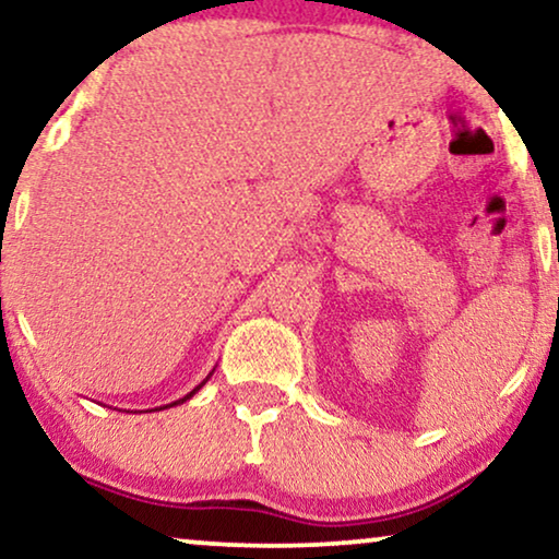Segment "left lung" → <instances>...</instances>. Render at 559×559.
<instances>
[{
  "instance_id": "8db88e82",
  "label": "left lung",
  "mask_w": 559,
  "mask_h": 559,
  "mask_svg": "<svg viewBox=\"0 0 559 559\" xmlns=\"http://www.w3.org/2000/svg\"><path fill=\"white\" fill-rule=\"evenodd\" d=\"M557 260H559V252H557Z\"/></svg>"
}]
</instances>
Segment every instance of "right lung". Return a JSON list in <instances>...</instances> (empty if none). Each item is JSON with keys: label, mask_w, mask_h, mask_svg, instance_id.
I'll return each mask as SVG.
<instances>
[{"label": "right lung", "mask_w": 559, "mask_h": 559, "mask_svg": "<svg viewBox=\"0 0 559 559\" xmlns=\"http://www.w3.org/2000/svg\"><path fill=\"white\" fill-rule=\"evenodd\" d=\"M210 376H212V373H210ZM206 381H210V378H206ZM206 381H204V383H206ZM204 383H199V385H197V389H193L191 393H186V396H183V399H178V401H174V404H183V401H189V399L193 396V393H197L199 389H202V385H204ZM174 404H170V406H174ZM163 408H168V406H163Z\"/></svg>", "instance_id": "1"}]
</instances>
